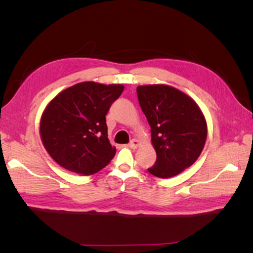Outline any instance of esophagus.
I'll return each mask as SVG.
<instances>
[{
    "label": "esophagus",
    "mask_w": 253,
    "mask_h": 253,
    "mask_svg": "<svg viewBox=\"0 0 253 253\" xmlns=\"http://www.w3.org/2000/svg\"><path fill=\"white\" fill-rule=\"evenodd\" d=\"M139 144H140V141L137 140V139H132V140L129 142V147L131 149H136L139 147Z\"/></svg>",
    "instance_id": "obj_1"
}]
</instances>
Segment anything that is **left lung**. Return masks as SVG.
Returning a JSON list of instances; mask_svg holds the SVG:
<instances>
[{"label": "left lung", "mask_w": 253, "mask_h": 253, "mask_svg": "<svg viewBox=\"0 0 253 253\" xmlns=\"http://www.w3.org/2000/svg\"><path fill=\"white\" fill-rule=\"evenodd\" d=\"M137 94L157 152L149 173L160 178L180 174L196 162L206 144L208 126L202 111L189 95L168 84L139 85Z\"/></svg>", "instance_id": "obj_1"}]
</instances>
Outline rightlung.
Listing matches in <instances>:
<instances>
[{"label": "right lung", "instance_id": "add662e5", "mask_svg": "<svg viewBox=\"0 0 253 253\" xmlns=\"http://www.w3.org/2000/svg\"><path fill=\"white\" fill-rule=\"evenodd\" d=\"M123 84L84 82L61 91L46 105L40 137L55 162L74 173L92 175L116 153L107 138L105 115Z\"/></svg>", "mask_w": 253, "mask_h": 253}]
</instances>
